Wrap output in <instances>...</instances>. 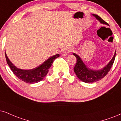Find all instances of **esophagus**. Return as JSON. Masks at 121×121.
<instances>
[{"instance_id": "34e87169", "label": "esophagus", "mask_w": 121, "mask_h": 121, "mask_svg": "<svg viewBox=\"0 0 121 121\" xmlns=\"http://www.w3.org/2000/svg\"><path fill=\"white\" fill-rule=\"evenodd\" d=\"M71 51V50L69 48H65L62 50L61 55L62 56H66Z\"/></svg>"}]
</instances>
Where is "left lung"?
<instances>
[{"instance_id": "left-lung-1", "label": "left lung", "mask_w": 121, "mask_h": 121, "mask_svg": "<svg viewBox=\"0 0 121 121\" xmlns=\"http://www.w3.org/2000/svg\"><path fill=\"white\" fill-rule=\"evenodd\" d=\"M93 16L95 17L98 21H99L100 23L105 24L109 26V24L103 21L100 17L97 14H93ZM116 52H114L113 57L111 60L108 62L107 65H105L103 68L100 70L91 69L85 65L83 61L82 60L80 56L75 53H73V55L76 58V63L74 68L75 73L77 77L82 80V82L86 83H93V82H98L101 80L108 74L111 69L112 66L113 64L114 59L116 57Z\"/></svg>"}]
</instances>
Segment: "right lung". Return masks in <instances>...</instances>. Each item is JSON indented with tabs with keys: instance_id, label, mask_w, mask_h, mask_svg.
I'll use <instances>...</instances> for the list:
<instances>
[{
	"instance_id": "right-lung-1",
	"label": "right lung",
	"mask_w": 121,
	"mask_h": 121,
	"mask_svg": "<svg viewBox=\"0 0 121 121\" xmlns=\"http://www.w3.org/2000/svg\"><path fill=\"white\" fill-rule=\"evenodd\" d=\"M5 58L7 62L10 69L13 71L17 77L23 82L29 84H34L39 82L46 76L50 67L51 66L53 61L60 56L59 54L55 55L48 58L41 65L32 69L25 70L17 68L9 60L6 54L5 51Z\"/></svg>"
}]
</instances>
